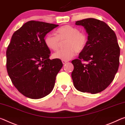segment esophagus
I'll return each mask as SVG.
<instances>
[{
    "mask_svg": "<svg viewBox=\"0 0 125 125\" xmlns=\"http://www.w3.org/2000/svg\"><path fill=\"white\" fill-rule=\"evenodd\" d=\"M67 61H67V60H62V62L63 64H66V63L67 62Z\"/></svg>",
    "mask_w": 125,
    "mask_h": 125,
    "instance_id": "1",
    "label": "esophagus"
}]
</instances>
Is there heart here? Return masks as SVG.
<instances>
[{
	"mask_svg": "<svg viewBox=\"0 0 125 125\" xmlns=\"http://www.w3.org/2000/svg\"><path fill=\"white\" fill-rule=\"evenodd\" d=\"M65 40L66 41L64 46L65 48L54 53L52 55L54 58L62 60H70L76 52H83L88 43L87 35L70 25H65L58 28L56 31V35L47 34L44 38V42L50 50L56 51L60 45V41Z\"/></svg>",
	"mask_w": 125,
	"mask_h": 125,
	"instance_id": "1",
	"label": "heart"
}]
</instances>
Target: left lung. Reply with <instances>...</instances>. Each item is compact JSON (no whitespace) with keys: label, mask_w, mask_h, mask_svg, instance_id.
I'll return each instance as SVG.
<instances>
[{"label":"left lung","mask_w":125,"mask_h":125,"mask_svg":"<svg viewBox=\"0 0 125 125\" xmlns=\"http://www.w3.org/2000/svg\"><path fill=\"white\" fill-rule=\"evenodd\" d=\"M75 24L84 27L88 43L79 59L71 61L73 85L83 93H100L109 86L118 71L120 49L117 37L107 24L94 18L79 20Z\"/></svg>","instance_id":"1"}]
</instances>
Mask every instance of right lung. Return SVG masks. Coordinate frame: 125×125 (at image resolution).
<instances>
[{"label": "right lung", "mask_w": 125, "mask_h": 125, "mask_svg": "<svg viewBox=\"0 0 125 125\" xmlns=\"http://www.w3.org/2000/svg\"><path fill=\"white\" fill-rule=\"evenodd\" d=\"M58 25L31 20L14 32L8 46L7 69L18 91L32 99L49 95L62 67L60 59L50 60L44 37Z\"/></svg>", "instance_id": "add662e5"}]
</instances>
